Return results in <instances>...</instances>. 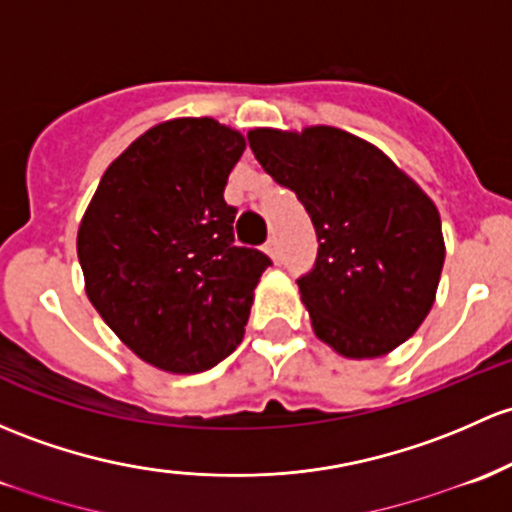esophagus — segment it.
<instances>
[{"label":"esophagus","mask_w":512,"mask_h":512,"mask_svg":"<svg viewBox=\"0 0 512 512\" xmlns=\"http://www.w3.org/2000/svg\"><path fill=\"white\" fill-rule=\"evenodd\" d=\"M265 250H267V255L277 260V257H279V245H277V238H274V235L265 242Z\"/></svg>","instance_id":"esophagus-1"}]
</instances>
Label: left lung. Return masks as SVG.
<instances>
[{
	"mask_svg": "<svg viewBox=\"0 0 512 512\" xmlns=\"http://www.w3.org/2000/svg\"><path fill=\"white\" fill-rule=\"evenodd\" d=\"M247 142L314 223L319 252L297 284L316 336L346 358H378L405 343L427 319L444 267L432 198L343 129H252Z\"/></svg>",
	"mask_w": 512,
	"mask_h": 512,
	"instance_id": "1",
	"label": "left lung"
}]
</instances>
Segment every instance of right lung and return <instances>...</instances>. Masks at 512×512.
I'll return each instance as SVG.
<instances>
[{"label":"right lung","mask_w":512,"mask_h":512,"mask_svg":"<svg viewBox=\"0 0 512 512\" xmlns=\"http://www.w3.org/2000/svg\"><path fill=\"white\" fill-rule=\"evenodd\" d=\"M245 137L211 117L147 129L102 174L78 228L85 292L129 351L166 373H201L242 341L272 265L235 245L223 198Z\"/></svg>","instance_id":"1"}]
</instances>
